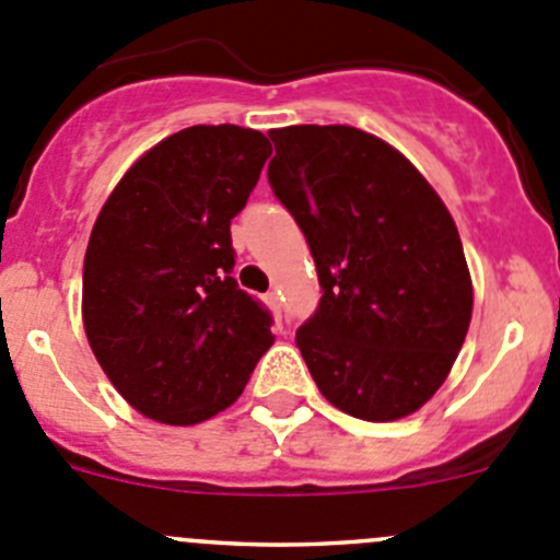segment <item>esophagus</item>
<instances>
[{
  "instance_id": "esophagus-1",
  "label": "esophagus",
  "mask_w": 560,
  "mask_h": 560,
  "mask_svg": "<svg viewBox=\"0 0 560 560\" xmlns=\"http://www.w3.org/2000/svg\"><path fill=\"white\" fill-rule=\"evenodd\" d=\"M265 303H268V306L273 308L276 314H281V301H279V295H276V292H268V295H265Z\"/></svg>"
}]
</instances>
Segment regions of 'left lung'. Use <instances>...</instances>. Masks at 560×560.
I'll return each mask as SVG.
<instances>
[{
  "label": "left lung",
  "instance_id": "obj_1",
  "mask_svg": "<svg viewBox=\"0 0 560 560\" xmlns=\"http://www.w3.org/2000/svg\"><path fill=\"white\" fill-rule=\"evenodd\" d=\"M268 180L306 235L316 312L295 343L319 393L369 422L411 415L447 380L471 322V276L442 197L363 129H270Z\"/></svg>",
  "mask_w": 560,
  "mask_h": 560
}]
</instances>
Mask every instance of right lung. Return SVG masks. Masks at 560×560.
<instances>
[{"mask_svg": "<svg viewBox=\"0 0 560 560\" xmlns=\"http://www.w3.org/2000/svg\"><path fill=\"white\" fill-rule=\"evenodd\" d=\"M268 156L257 129H180L129 167L94 222L83 327L113 387L151 420L219 415L273 343V316L233 279L230 235Z\"/></svg>", "mask_w": 560, "mask_h": 560, "instance_id": "right-lung-1", "label": "right lung"}]
</instances>
